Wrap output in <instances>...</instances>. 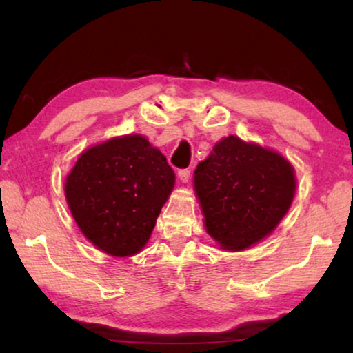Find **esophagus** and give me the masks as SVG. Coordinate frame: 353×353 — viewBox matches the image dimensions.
<instances>
[{
	"mask_svg": "<svg viewBox=\"0 0 353 353\" xmlns=\"http://www.w3.org/2000/svg\"><path fill=\"white\" fill-rule=\"evenodd\" d=\"M190 174H191L190 170H181L177 172L179 179H181V182H183V183H187L190 181Z\"/></svg>",
	"mask_w": 353,
	"mask_h": 353,
	"instance_id": "1",
	"label": "esophagus"
}]
</instances>
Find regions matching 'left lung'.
<instances>
[{"label":"left lung","instance_id":"1","mask_svg":"<svg viewBox=\"0 0 353 353\" xmlns=\"http://www.w3.org/2000/svg\"><path fill=\"white\" fill-rule=\"evenodd\" d=\"M207 234L223 249L261 241L291 207L296 176L288 160L235 135L214 145L194 171Z\"/></svg>","mask_w":353,"mask_h":353}]
</instances>
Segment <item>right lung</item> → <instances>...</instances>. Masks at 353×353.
I'll return each mask as SVG.
<instances>
[{
  "label": "right lung",
  "instance_id": "right-lung-1",
  "mask_svg": "<svg viewBox=\"0 0 353 353\" xmlns=\"http://www.w3.org/2000/svg\"><path fill=\"white\" fill-rule=\"evenodd\" d=\"M174 181L165 155L132 134L83 151L67 176L65 198L88 241L130 256L146 246Z\"/></svg>",
  "mask_w": 353,
  "mask_h": 353
}]
</instances>
